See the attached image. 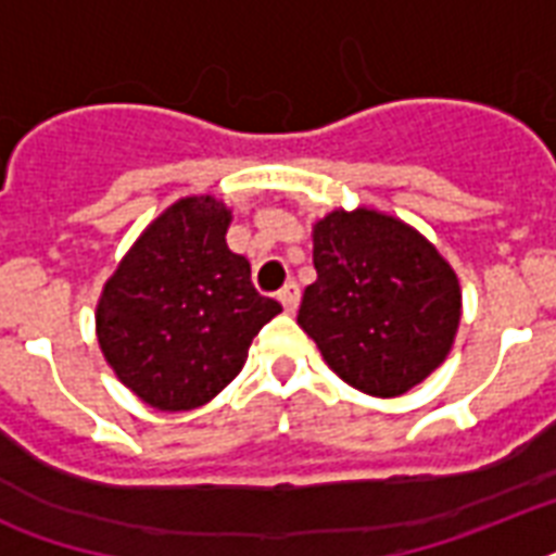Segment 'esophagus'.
<instances>
[{
	"instance_id": "obj_1",
	"label": "esophagus",
	"mask_w": 556,
	"mask_h": 556,
	"mask_svg": "<svg viewBox=\"0 0 556 556\" xmlns=\"http://www.w3.org/2000/svg\"><path fill=\"white\" fill-rule=\"evenodd\" d=\"M277 296H279V303H282V308H286L288 314H294L296 305H300V286L291 279V282H286V286L279 288Z\"/></svg>"
}]
</instances>
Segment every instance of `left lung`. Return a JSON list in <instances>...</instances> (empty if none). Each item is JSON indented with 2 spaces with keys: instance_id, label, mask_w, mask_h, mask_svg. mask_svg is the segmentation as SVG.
<instances>
[{
  "instance_id": "1",
  "label": "left lung",
  "mask_w": 556,
  "mask_h": 556,
  "mask_svg": "<svg viewBox=\"0 0 556 556\" xmlns=\"http://www.w3.org/2000/svg\"><path fill=\"white\" fill-rule=\"evenodd\" d=\"M314 268L296 323L349 387L404 395L447 357L462 291L418 230L375 210H334L314 225Z\"/></svg>"
}]
</instances>
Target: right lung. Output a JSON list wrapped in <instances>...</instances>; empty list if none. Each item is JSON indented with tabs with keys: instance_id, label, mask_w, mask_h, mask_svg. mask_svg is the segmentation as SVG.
Returning <instances> with one entry per match:
<instances>
[{
	"instance_id": "obj_1",
	"label": "right lung",
	"mask_w": 556,
	"mask_h": 556,
	"mask_svg": "<svg viewBox=\"0 0 556 556\" xmlns=\"http://www.w3.org/2000/svg\"><path fill=\"white\" fill-rule=\"evenodd\" d=\"M230 210L213 195L176 201L117 265L98 303V340L143 404H207L244 366L251 340L282 305L227 248Z\"/></svg>"
}]
</instances>
